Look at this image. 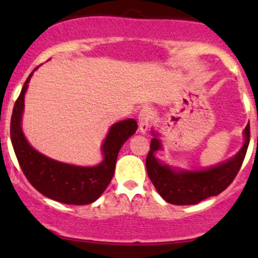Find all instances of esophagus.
<instances>
[{
	"label": "esophagus",
	"mask_w": 258,
	"mask_h": 258,
	"mask_svg": "<svg viewBox=\"0 0 258 258\" xmlns=\"http://www.w3.org/2000/svg\"><path fill=\"white\" fill-rule=\"evenodd\" d=\"M138 120H139V131H141L142 133H146L148 130H149L150 122H152V120H153L152 109L148 108V106L142 109V110L139 111Z\"/></svg>",
	"instance_id": "34e87169"
}]
</instances>
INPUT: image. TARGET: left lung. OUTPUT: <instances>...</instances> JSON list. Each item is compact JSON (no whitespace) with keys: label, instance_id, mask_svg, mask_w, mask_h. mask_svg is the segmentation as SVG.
Returning <instances> with one entry per match:
<instances>
[{"label":"left lung","instance_id":"1","mask_svg":"<svg viewBox=\"0 0 258 258\" xmlns=\"http://www.w3.org/2000/svg\"><path fill=\"white\" fill-rule=\"evenodd\" d=\"M244 135V146L234 158L201 171H174L167 165L160 164L154 153L161 149V144L158 138H153L146 160L148 176L158 193L173 205H194L210 197H216L229 186L240 170L250 142L248 123Z\"/></svg>","mask_w":258,"mask_h":258}]
</instances>
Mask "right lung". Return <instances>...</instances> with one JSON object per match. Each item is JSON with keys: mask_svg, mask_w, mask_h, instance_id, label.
<instances>
[{"mask_svg": "<svg viewBox=\"0 0 258 258\" xmlns=\"http://www.w3.org/2000/svg\"><path fill=\"white\" fill-rule=\"evenodd\" d=\"M16 100L11 119V141L14 153L30 184L49 199L69 205H86L96 201L114 176L117 154L121 147L137 131L136 120L128 119L111 126L102 150L104 160L98 166L81 167L63 164L42 155L28 143L22 131V112L29 80Z\"/></svg>", "mask_w": 258, "mask_h": 258, "instance_id": "add662e5", "label": "right lung"}]
</instances>
